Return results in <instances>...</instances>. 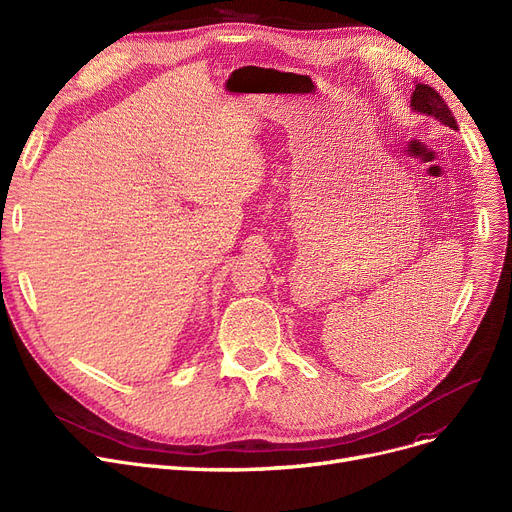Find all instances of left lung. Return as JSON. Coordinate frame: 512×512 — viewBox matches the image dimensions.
<instances>
[{
    "label": "left lung",
    "mask_w": 512,
    "mask_h": 512,
    "mask_svg": "<svg viewBox=\"0 0 512 512\" xmlns=\"http://www.w3.org/2000/svg\"><path fill=\"white\" fill-rule=\"evenodd\" d=\"M411 107L419 114L434 116L438 122H442L444 126H450L452 130H459V126H456V120L450 112V107L440 97V93L432 87L417 83L415 91H413V97H411Z\"/></svg>",
    "instance_id": "left-lung-1"
}]
</instances>
